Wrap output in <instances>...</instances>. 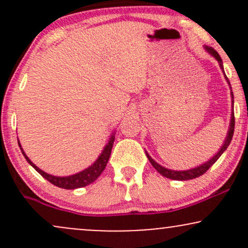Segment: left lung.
Segmentation results:
<instances>
[{
	"label": "left lung",
	"instance_id": "obj_1",
	"mask_svg": "<svg viewBox=\"0 0 248 248\" xmlns=\"http://www.w3.org/2000/svg\"><path fill=\"white\" fill-rule=\"evenodd\" d=\"M205 49H206L207 52L211 53V55L215 57L216 59H217L218 62H219V65H220V67L224 70L223 61H221L220 56H219V53L217 52V51H216L215 49H212V47H207V46H205ZM226 80L229 81V79L226 78ZM231 95H232V98H233V93L232 92H231ZM234 121H235L234 120V113H232V115H231V124H230V129H229V133H227L226 139H225V142H224L223 147L220 148V150H219L218 154L215 156V157H212L211 160L207 161L206 163L202 164V166H199L197 168H193V169H190V170H186V171H175V170L167 169V168H163L162 166H160V164H158V163H156V162L154 161L153 158L150 157V156L147 154L148 160L150 161L152 166L155 168V169L157 170V171L160 172L162 176H164V177H167V178L175 179V181H187V179L197 178V177H199V176L203 175V173H205L207 170H209L210 168H211L213 164H215L216 162H217L218 158L221 156V154H223L225 150L227 149V147L230 146V143H231V140H232V138H233V133H234Z\"/></svg>",
	"mask_w": 248,
	"mask_h": 248
}]
</instances>
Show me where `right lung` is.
I'll list each match as a JSON object with an SVG mask.
<instances>
[{
    "mask_svg": "<svg viewBox=\"0 0 248 248\" xmlns=\"http://www.w3.org/2000/svg\"><path fill=\"white\" fill-rule=\"evenodd\" d=\"M114 139H115L114 135H112V138L109 139V141H108V143L106 144V147H105V149L102 150L101 155L99 156L98 160H96L94 163L92 164V166H91L90 168H87V169H85L84 171H80V172L76 173V175H72V176H67V177H57V176H52V175H49V173L44 172L43 170L39 169V168H37L35 164H33L32 162L28 158V156L25 155L23 149H22L19 141H18V146H19V148H21L22 154L24 155L25 160L29 162L31 166L35 168L36 171H38L39 173H41L43 177H44L45 179H47L50 183H52L53 186H56L58 187H62V189H77V187L86 186H88V184L93 183V182H94L95 179L101 175V172L104 171L105 168H106V166H107L108 160H109L110 152H112L113 143H114Z\"/></svg>",
    "mask_w": 248,
    "mask_h": 248,
    "instance_id": "obj_1",
    "label": "right lung"
}]
</instances>
